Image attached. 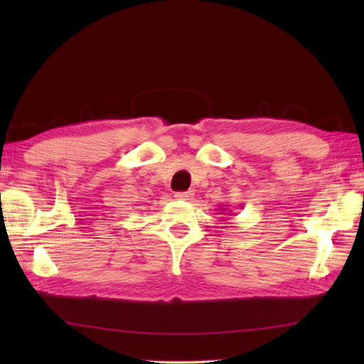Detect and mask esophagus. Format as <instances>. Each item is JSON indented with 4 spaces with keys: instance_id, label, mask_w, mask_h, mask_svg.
Listing matches in <instances>:
<instances>
[{
    "instance_id": "34e87169",
    "label": "esophagus",
    "mask_w": 364,
    "mask_h": 364,
    "mask_svg": "<svg viewBox=\"0 0 364 364\" xmlns=\"http://www.w3.org/2000/svg\"><path fill=\"white\" fill-rule=\"evenodd\" d=\"M193 191H182V193H176L174 197L178 200H191L193 199Z\"/></svg>"
}]
</instances>
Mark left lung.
<instances>
[{"instance_id": "left-lung-1", "label": "left lung", "mask_w": 364, "mask_h": 364, "mask_svg": "<svg viewBox=\"0 0 364 364\" xmlns=\"http://www.w3.org/2000/svg\"><path fill=\"white\" fill-rule=\"evenodd\" d=\"M218 211H222V213H225V211H228V209H225V208H222V209H218ZM228 214V213H226Z\"/></svg>"}]
</instances>
